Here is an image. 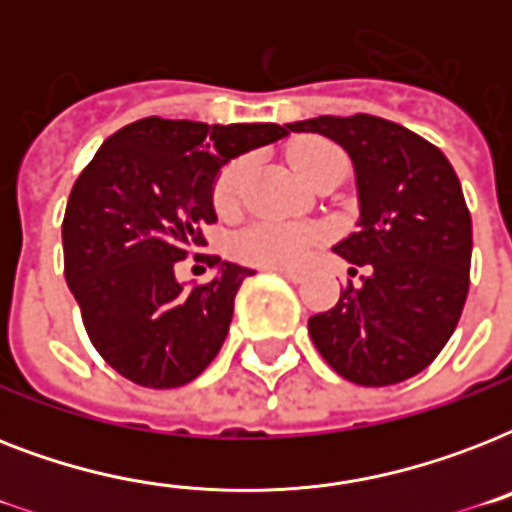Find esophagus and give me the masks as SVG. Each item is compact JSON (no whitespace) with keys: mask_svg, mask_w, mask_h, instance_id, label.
Wrapping results in <instances>:
<instances>
[{"mask_svg":"<svg viewBox=\"0 0 512 512\" xmlns=\"http://www.w3.org/2000/svg\"><path fill=\"white\" fill-rule=\"evenodd\" d=\"M273 271L279 273V276H284V279L295 281V284H300V281L305 279L303 273H300V271H292V268H273Z\"/></svg>","mask_w":512,"mask_h":512,"instance_id":"obj_1","label":"esophagus"}]
</instances>
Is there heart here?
<instances>
[{"instance_id": "obj_1", "label": "heart", "mask_w": 512, "mask_h": 512, "mask_svg": "<svg viewBox=\"0 0 512 512\" xmlns=\"http://www.w3.org/2000/svg\"><path fill=\"white\" fill-rule=\"evenodd\" d=\"M289 162L292 170L303 177L305 183H311L313 177L329 170L332 164L345 162L340 148L321 138H305L289 148ZM249 162L247 159H236L217 175L215 183V207L220 212H233L239 204L241 188L247 180ZM321 244V231L313 225L303 223H263L249 225L247 231L239 233L236 239V252L244 260L257 265H271V268H284V265L303 263L305 257L311 255L313 249Z\"/></svg>"}]
</instances>
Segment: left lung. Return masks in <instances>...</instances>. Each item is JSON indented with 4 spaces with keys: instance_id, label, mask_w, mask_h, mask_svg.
Returning a JSON list of instances; mask_svg holds the SVG:
<instances>
[{
    "instance_id": "obj_1",
    "label": "left lung",
    "mask_w": 512,
    "mask_h": 512,
    "mask_svg": "<svg viewBox=\"0 0 512 512\" xmlns=\"http://www.w3.org/2000/svg\"><path fill=\"white\" fill-rule=\"evenodd\" d=\"M289 130L348 151L361 209L358 231L332 249L366 276L308 319L313 345L356 385L409 380L449 342L468 297L473 225L457 172L433 143L380 116H319Z\"/></svg>"
}]
</instances>
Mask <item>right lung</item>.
<instances>
[{
	"label": "right lung",
	"mask_w": 512,
	"mask_h": 512,
	"mask_svg": "<svg viewBox=\"0 0 512 512\" xmlns=\"http://www.w3.org/2000/svg\"><path fill=\"white\" fill-rule=\"evenodd\" d=\"M287 135L289 124L148 116L114 132L76 177L63 217L66 284L95 350L122 377L180 388L212 364L255 271L207 257L215 279L185 287L175 263L207 244L220 167Z\"/></svg>",
	"instance_id": "1"
}]
</instances>
